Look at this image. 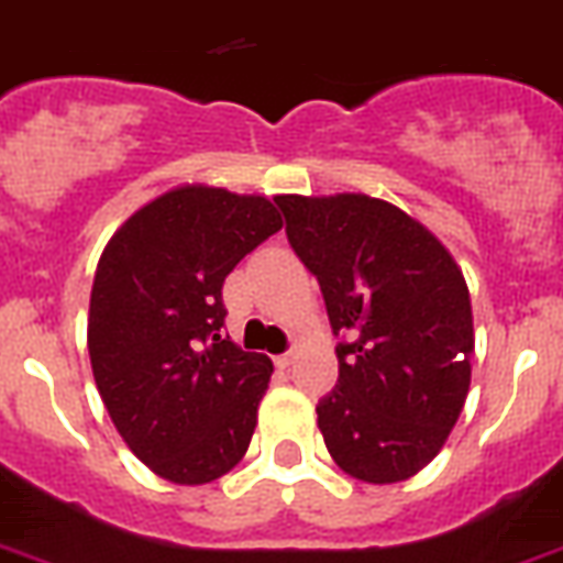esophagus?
Returning a JSON list of instances; mask_svg holds the SVG:
<instances>
[{
	"label": "esophagus",
	"instance_id": "1",
	"mask_svg": "<svg viewBox=\"0 0 563 563\" xmlns=\"http://www.w3.org/2000/svg\"><path fill=\"white\" fill-rule=\"evenodd\" d=\"M277 367L280 369H286V367H291V364H295V350H291V353H283V355H277Z\"/></svg>",
	"mask_w": 563,
	"mask_h": 563
}]
</instances>
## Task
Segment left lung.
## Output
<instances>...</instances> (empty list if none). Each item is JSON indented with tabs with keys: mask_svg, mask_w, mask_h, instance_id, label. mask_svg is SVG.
<instances>
[{
	"mask_svg": "<svg viewBox=\"0 0 563 563\" xmlns=\"http://www.w3.org/2000/svg\"><path fill=\"white\" fill-rule=\"evenodd\" d=\"M291 249L318 277L338 385L318 428L341 472L401 483L445 445L472 385L474 314L463 268L428 228L364 194L274 196Z\"/></svg>",
	"mask_w": 563,
	"mask_h": 563,
	"instance_id": "1",
	"label": "left lung"
}]
</instances>
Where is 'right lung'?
I'll return each mask as SVG.
<instances>
[{"label":"right lung","mask_w":563,"mask_h":563,"mask_svg":"<svg viewBox=\"0 0 563 563\" xmlns=\"http://www.w3.org/2000/svg\"><path fill=\"white\" fill-rule=\"evenodd\" d=\"M283 228L266 196L181 185L132 213L98 260L91 376L130 451L158 477L205 486L240 463L274 364L222 338V283Z\"/></svg>","instance_id":"1"}]
</instances>
